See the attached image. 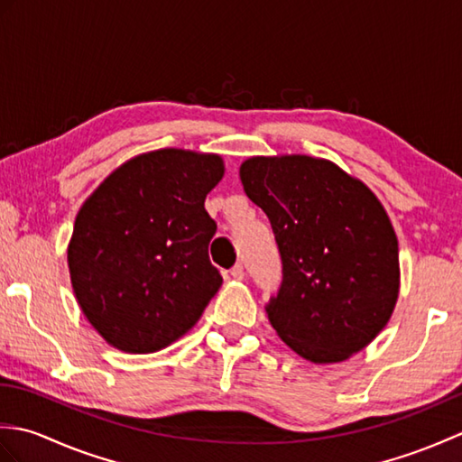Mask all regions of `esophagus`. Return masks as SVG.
Segmentation results:
<instances>
[{
  "instance_id": "esophagus-1",
  "label": "esophagus",
  "mask_w": 462,
  "mask_h": 462,
  "mask_svg": "<svg viewBox=\"0 0 462 462\" xmlns=\"http://www.w3.org/2000/svg\"><path fill=\"white\" fill-rule=\"evenodd\" d=\"M230 276L234 278V280H244V268L240 266V263H236V266H234L232 270H230Z\"/></svg>"
}]
</instances>
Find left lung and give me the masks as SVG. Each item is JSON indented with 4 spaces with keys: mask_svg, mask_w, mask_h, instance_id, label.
Segmentation results:
<instances>
[{
    "mask_svg": "<svg viewBox=\"0 0 462 462\" xmlns=\"http://www.w3.org/2000/svg\"><path fill=\"white\" fill-rule=\"evenodd\" d=\"M240 180L282 254L283 280L266 308L280 339L311 363L365 349L393 316L401 286L381 200L336 162L308 154L250 156Z\"/></svg>",
    "mask_w": 462,
    "mask_h": 462,
    "instance_id": "obj_1",
    "label": "left lung"
}]
</instances>
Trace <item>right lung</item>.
Segmentation results:
<instances>
[{"label": "right lung", "instance_id": "obj_1", "mask_svg": "<svg viewBox=\"0 0 462 462\" xmlns=\"http://www.w3.org/2000/svg\"><path fill=\"white\" fill-rule=\"evenodd\" d=\"M224 176L220 154H136L77 212L67 263L77 303L125 353H154L189 333L222 286L208 260L216 222L204 208Z\"/></svg>", "mask_w": 462, "mask_h": 462}]
</instances>
